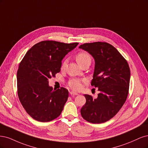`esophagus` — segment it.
<instances>
[{"mask_svg":"<svg viewBox=\"0 0 148 148\" xmlns=\"http://www.w3.org/2000/svg\"><path fill=\"white\" fill-rule=\"evenodd\" d=\"M69 93L71 95H78L79 93H77V92H73V91H71L69 92Z\"/></svg>","mask_w":148,"mask_h":148,"instance_id":"esophagus-1","label":"esophagus"}]
</instances>
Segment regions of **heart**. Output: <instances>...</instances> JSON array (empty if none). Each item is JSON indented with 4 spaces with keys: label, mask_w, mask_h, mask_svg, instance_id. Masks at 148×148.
I'll use <instances>...</instances> for the list:
<instances>
[{
    "label": "heart",
    "mask_w": 148,
    "mask_h": 148,
    "mask_svg": "<svg viewBox=\"0 0 148 148\" xmlns=\"http://www.w3.org/2000/svg\"><path fill=\"white\" fill-rule=\"evenodd\" d=\"M76 61L79 66L86 63V62H91V56L87 53V52H80L76 56ZM66 65V61H64L63 63L62 64L61 68L64 69ZM84 80L74 78L69 80L68 82L69 86L74 90H79L82 87V82H84Z\"/></svg>",
    "instance_id": "b5f03b06"
}]
</instances>
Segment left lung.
<instances>
[{"instance_id": "8db88e82", "label": "left lung", "mask_w": 148, "mask_h": 148, "mask_svg": "<svg viewBox=\"0 0 148 148\" xmlns=\"http://www.w3.org/2000/svg\"><path fill=\"white\" fill-rule=\"evenodd\" d=\"M79 49L87 51L95 60L91 85L99 91L97 98L84 95L86 103L80 114L90 123H104L115 116L126 101L130 79L129 66L115 47L106 42L87 43Z\"/></svg>"}]
</instances>
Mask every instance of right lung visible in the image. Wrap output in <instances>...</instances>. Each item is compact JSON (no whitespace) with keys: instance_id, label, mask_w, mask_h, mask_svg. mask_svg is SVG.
<instances>
[{"instance_id":"right-lung-1","label":"right lung","mask_w":148,"mask_h":148,"mask_svg":"<svg viewBox=\"0 0 148 148\" xmlns=\"http://www.w3.org/2000/svg\"><path fill=\"white\" fill-rule=\"evenodd\" d=\"M78 44L42 41L32 46L21 61L17 71L18 95L27 113L35 120L53 121L63 111L68 90L63 87L53 90L49 79L60 72L61 61Z\"/></svg>"}]
</instances>
